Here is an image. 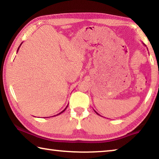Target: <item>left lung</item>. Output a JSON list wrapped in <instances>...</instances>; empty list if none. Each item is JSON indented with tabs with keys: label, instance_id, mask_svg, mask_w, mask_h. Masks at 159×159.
Listing matches in <instances>:
<instances>
[{
	"label": "left lung",
	"instance_id": "left-lung-1",
	"mask_svg": "<svg viewBox=\"0 0 159 159\" xmlns=\"http://www.w3.org/2000/svg\"><path fill=\"white\" fill-rule=\"evenodd\" d=\"M143 44H144V43H143ZM144 45H145V44H144ZM145 46H146V45H145ZM95 112H96V111H95ZM96 114H98V115H99V114H98V112H96Z\"/></svg>",
	"mask_w": 159,
	"mask_h": 159
}]
</instances>
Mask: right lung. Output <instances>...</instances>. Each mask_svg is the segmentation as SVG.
Listing matches in <instances>:
<instances>
[{
	"mask_svg": "<svg viewBox=\"0 0 159 159\" xmlns=\"http://www.w3.org/2000/svg\"><path fill=\"white\" fill-rule=\"evenodd\" d=\"M21 43L20 44V47H19V48H18V49H17V52H18V50H19V49H20V46H21ZM67 107H68V105H67V106H66V108H65V109H64L63 110V111H61V112H60V114H58L57 115H59V114H61V113H62V112H64V111H65V110H66V109L67 108Z\"/></svg>",
	"mask_w": 159,
	"mask_h": 159,
	"instance_id": "right-lung-1",
	"label": "right lung"
}]
</instances>
